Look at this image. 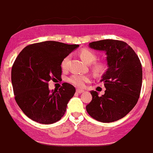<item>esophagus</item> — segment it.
Returning <instances> with one entry per match:
<instances>
[{"instance_id": "1", "label": "esophagus", "mask_w": 153, "mask_h": 153, "mask_svg": "<svg viewBox=\"0 0 153 153\" xmlns=\"http://www.w3.org/2000/svg\"><path fill=\"white\" fill-rule=\"evenodd\" d=\"M83 91H83V89H76V92L78 93V94H81V93H83Z\"/></svg>"}]
</instances>
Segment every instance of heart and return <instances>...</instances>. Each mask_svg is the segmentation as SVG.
I'll use <instances>...</instances> for the list:
<instances>
[{"mask_svg": "<svg viewBox=\"0 0 153 153\" xmlns=\"http://www.w3.org/2000/svg\"><path fill=\"white\" fill-rule=\"evenodd\" d=\"M80 57L82 60L84 62L87 64L92 63L93 62H94L97 58L95 53L94 52H92L90 50L87 49H83L79 53ZM67 62H68V57H66L65 59H63L62 62V68L63 70H65L67 69ZM105 65L103 63H98L96 64L94 66V70H95L96 72H102V70H104L105 69ZM90 81V77L89 75H79V74H74L72 76H70V78H68V81L70 82L72 84L75 85L77 87L82 88L85 86L87 82Z\"/></svg>", "mask_w": 153, "mask_h": 153, "instance_id": "obj_1", "label": "heart"}]
</instances>
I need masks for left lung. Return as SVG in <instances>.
<instances>
[{"label":"left lung","mask_w":153,"mask_h":153,"mask_svg":"<svg viewBox=\"0 0 153 153\" xmlns=\"http://www.w3.org/2000/svg\"><path fill=\"white\" fill-rule=\"evenodd\" d=\"M89 47L104 51L108 69L101 77L105 94L100 97L91 91L92 100L86 108L94 120L112 123L125 117L137 103L142 83V67L139 57L123 41L104 39L89 43Z\"/></svg>","instance_id":"1"}]
</instances>
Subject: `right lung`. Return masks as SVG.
Here are the masks:
<instances>
[{
	"label": "right lung",
	"mask_w": 153,
	"mask_h": 153,
	"mask_svg": "<svg viewBox=\"0 0 153 153\" xmlns=\"http://www.w3.org/2000/svg\"><path fill=\"white\" fill-rule=\"evenodd\" d=\"M78 47L46 41L28 45L19 53L12 66V83L17 105L30 120L53 124L65 114L75 88L64 83L51 91L48 82L60 79L62 61Z\"/></svg>",
	"instance_id": "add662e5"
}]
</instances>
